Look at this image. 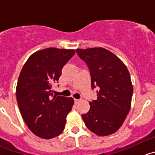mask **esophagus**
Returning <instances> with one entry per match:
<instances>
[{
  "label": "esophagus",
  "mask_w": 155,
  "mask_h": 155,
  "mask_svg": "<svg viewBox=\"0 0 155 155\" xmlns=\"http://www.w3.org/2000/svg\"><path fill=\"white\" fill-rule=\"evenodd\" d=\"M79 101H80V99H74V103L76 104L79 103Z\"/></svg>",
  "instance_id": "esophagus-1"
}]
</instances>
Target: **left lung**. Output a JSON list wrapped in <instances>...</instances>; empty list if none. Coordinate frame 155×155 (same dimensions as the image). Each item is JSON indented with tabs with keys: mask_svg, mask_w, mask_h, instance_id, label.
<instances>
[{
	"mask_svg": "<svg viewBox=\"0 0 155 155\" xmlns=\"http://www.w3.org/2000/svg\"><path fill=\"white\" fill-rule=\"evenodd\" d=\"M88 66L91 88L97 99L82 117L87 128L97 136H109L124 124L131 107L133 88L128 69L120 58L103 48L76 49Z\"/></svg>",
	"mask_w": 155,
	"mask_h": 155,
	"instance_id": "1",
	"label": "left lung"
}]
</instances>
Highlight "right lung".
Listing matches in <instances>:
<instances>
[{"instance_id":"right-lung-1","label":"right lung","mask_w":155,"mask_h":155,"mask_svg":"<svg viewBox=\"0 0 155 155\" xmlns=\"http://www.w3.org/2000/svg\"><path fill=\"white\" fill-rule=\"evenodd\" d=\"M74 54L71 49H43L31 54L21 70L16 100L27 127L38 137L52 139L65 128L74 101L54 96L52 85L58 82L63 67Z\"/></svg>"}]
</instances>
